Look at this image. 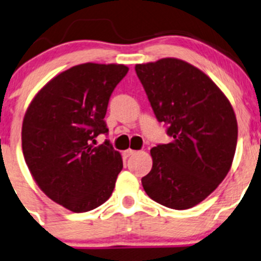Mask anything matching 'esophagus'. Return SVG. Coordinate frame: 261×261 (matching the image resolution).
Listing matches in <instances>:
<instances>
[{
    "label": "esophagus",
    "mask_w": 261,
    "mask_h": 261,
    "mask_svg": "<svg viewBox=\"0 0 261 261\" xmlns=\"http://www.w3.org/2000/svg\"><path fill=\"white\" fill-rule=\"evenodd\" d=\"M136 151H134V150H126V151H123V155H125V158H130V156L135 155Z\"/></svg>",
    "instance_id": "esophagus-1"
}]
</instances>
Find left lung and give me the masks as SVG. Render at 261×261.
<instances>
[{
    "mask_svg": "<svg viewBox=\"0 0 261 261\" xmlns=\"http://www.w3.org/2000/svg\"><path fill=\"white\" fill-rule=\"evenodd\" d=\"M159 122L171 138L151 149L152 169L141 179L153 201L175 210L195 206L225 179L238 141L229 100L199 68L177 59L136 65Z\"/></svg>",
    "mask_w": 261,
    "mask_h": 261,
    "instance_id": "left-lung-1",
    "label": "left lung"
}]
</instances>
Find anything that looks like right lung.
Listing matches in <instances>:
<instances>
[{
	"mask_svg": "<svg viewBox=\"0 0 261 261\" xmlns=\"http://www.w3.org/2000/svg\"><path fill=\"white\" fill-rule=\"evenodd\" d=\"M127 71L123 65L73 66L52 79L24 115V161L41 190L73 213L103 204L122 170L111 142L96 146V138L109 134V100Z\"/></svg>",
	"mask_w": 261,
	"mask_h": 261,
	"instance_id": "right-lung-1",
	"label": "right lung"
}]
</instances>
